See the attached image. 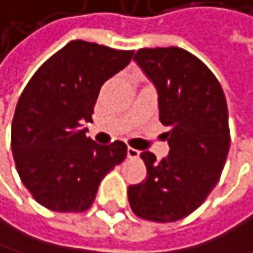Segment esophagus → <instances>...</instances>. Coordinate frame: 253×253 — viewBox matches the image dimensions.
Here are the masks:
<instances>
[{
  "label": "esophagus",
  "instance_id": "obj_1",
  "mask_svg": "<svg viewBox=\"0 0 253 253\" xmlns=\"http://www.w3.org/2000/svg\"><path fill=\"white\" fill-rule=\"evenodd\" d=\"M127 157L129 159H138L139 157V151L135 150V148H132V147H129L127 148Z\"/></svg>",
  "mask_w": 253,
  "mask_h": 253
}]
</instances>
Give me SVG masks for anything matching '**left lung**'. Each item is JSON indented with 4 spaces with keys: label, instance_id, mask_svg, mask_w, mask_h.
I'll return each mask as SVG.
<instances>
[{
    "label": "left lung",
    "instance_id": "8db88e82",
    "mask_svg": "<svg viewBox=\"0 0 253 253\" xmlns=\"http://www.w3.org/2000/svg\"><path fill=\"white\" fill-rule=\"evenodd\" d=\"M133 60L157 90L170 151L162 162L141 153L147 178L129 187V203L144 219L173 222L194 212L219 181L230 150L227 100L211 69L184 48H141Z\"/></svg>",
    "mask_w": 253,
    "mask_h": 253
}]
</instances>
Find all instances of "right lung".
Returning a JSON list of instances; mask_svg holds the SVG:
<instances>
[{
  "mask_svg": "<svg viewBox=\"0 0 253 253\" xmlns=\"http://www.w3.org/2000/svg\"><path fill=\"white\" fill-rule=\"evenodd\" d=\"M133 51L71 41L29 80L11 123L17 173L34 199L56 212H84L103 176L127 154L121 141L99 145L85 136L102 84Z\"/></svg>",
  "mask_w": 253,
  "mask_h": 253,
  "instance_id": "add662e5",
  "label": "right lung"
}]
</instances>
